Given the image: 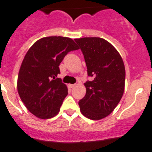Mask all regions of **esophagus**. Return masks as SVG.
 <instances>
[{
	"mask_svg": "<svg viewBox=\"0 0 152 152\" xmlns=\"http://www.w3.org/2000/svg\"><path fill=\"white\" fill-rule=\"evenodd\" d=\"M76 86V84H69L70 88H73V87H75Z\"/></svg>",
	"mask_w": 152,
	"mask_h": 152,
	"instance_id": "1",
	"label": "esophagus"
}]
</instances>
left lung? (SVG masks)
Here are the masks:
<instances>
[{"label":"left lung","mask_w":152,"mask_h":152,"mask_svg":"<svg viewBox=\"0 0 152 152\" xmlns=\"http://www.w3.org/2000/svg\"><path fill=\"white\" fill-rule=\"evenodd\" d=\"M84 56L87 74L86 95L79 102L85 117L99 120L111 114L123 97L126 71L123 58L112 44L100 37L75 39Z\"/></svg>","instance_id":"1"}]
</instances>
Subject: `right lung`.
<instances>
[{"label":"right lung","mask_w":152,"mask_h":152,"mask_svg":"<svg viewBox=\"0 0 152 152\" xmlns=\"http://www.w3.org/2000/svg\"><path fill=\"white\" fill-rule=\"evenodd\" d=\"M78 46L71 38L48 37L33 44L21 65L17 89L22 102L35 116H55L68 94L67 86L56 78L64 57Z\"/></svg>","instance_id":"obj_1"}]
</instances>
